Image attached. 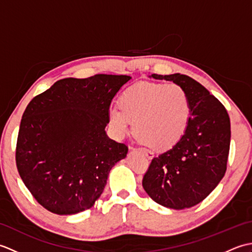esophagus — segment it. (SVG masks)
<instances>
[{"instance_id": "esophagus-1", "label": "esophagus", "mask_w": 252, "mask_h": 252, "mask_svg": "<svg viewBox=\"0 0 252 252\" xmlns=\"http://www.w3.org/2000/svg\"><path fill=\"white\" fill-rule=\"evenodd\" d=\"M141 151L144 153V155L147 158H153L154 157V153L152 151H149V149H146V148H141Z\"/></svg>"}]
</instances>
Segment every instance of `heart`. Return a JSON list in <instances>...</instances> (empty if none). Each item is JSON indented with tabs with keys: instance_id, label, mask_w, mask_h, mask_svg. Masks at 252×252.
I'll return each mask as SVG.
<instances>
[{
	"instance_id": "heart-1",
	"label": "heart",
	"mask_w": 252,
	"mask_h": 252,
	"mask_svg": "<svg viewBox=\"0 0 252 252\" xmlns=\"http://www.w3.org/2000/svg\"><path fill=\"white\" fill-rule=\"evenodd\" d=\"M119 106L108 111L109 125L118 137L133 132L146 145L165 149L178 143L189 126L190 100L178 83L142 82L127 88Z\"/></svg>"
}]
</instances>
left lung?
<instances>
[{
    "label": "left lung",
    "instance_id": "left-lung-1",
    "mask_svg": "<svg viewBox=\"0 0 252 252\" xmlns=\"http://www.w3.org/2000/svg\"><path fill=\"white\" fill-rule=\"evenodd\" d=\"M152 77L173 81L186 90L190 118L181 140L152 159L142 184L159 205L176 210L190 208L205 199L225 174L229 116L221 101L190 77L180 73Z\"/></svg>",
    "mask_w": 252,
    "mask_h": 252
}]
</instances>
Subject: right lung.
<instances>
[{
    "instance_id": "1",
    "label": "right lung",
    "mask_w": 252,
    "mask_h": 252,
    "mask_svg": "<svg viewBox=\"0 0 252 252\" xmlns=\"http://www.w3.org/2000/svg\"><path fill=\"white\" fill-rule=\"evenodd\" d=\"M131 77L58 80L31 99L21 118L16 165L34 199L56 215L93 207L127 146L106 135L112 98Z\"/></svg>"
}]
</instances>
